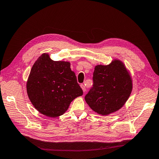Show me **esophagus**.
Returning a JSON list of instances; mask_svg holds the SVG:
<instances>
[{"mask_svg":"<svg viewBox=\"0 0 159 159\" xmlns=\"http://www.w3.org/2000/svg\"><path fill=\"white\" fill-rule=\"evenodd\" d=\"M80 86H81V89H82V90H83L84 92H85V85H84V84H81V85H80Z\"/></svg>","mask_w":159,"mask_h":159,"instance_id":"34e87169","label":"esophagus"}]
</instances>
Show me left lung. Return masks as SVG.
<instances>
[{
    "instance_id": "8db88e82",
    "label": "left lung",
    "mask_w": 159,
    "mask_h": 159,
    "mask_svg": "<svg viewBox=\"0 0 159 159\" xmlns=\"http://www.w3.org/2000/svg\"><path fill=\"white\" fill-rule=\"evenodd\" d=\"M93 84L85 96V102L95 112L107 115L121 109L132 91V80L122 61L96 66Z\"/></svg>"
}]
</instances>
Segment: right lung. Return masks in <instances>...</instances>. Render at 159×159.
<instances>
[{
    "mask_svg": "<svg viewBox=\"0 0 159 159\" xmlns=\"http://www.w3.org/2000/svg\"><path fill=\"white\" fill-rule=\"evenodd\" d=\"M26 89L34 107L50 117L63 115L72 101L83 95L70 62L54 61L48 54L33 65Z\"/></svg>",
    "mask_w": 159,
    "mask_h": 159,
    "instance_id": "add662e5",
    "label": "right lung"
}]
</instances>
